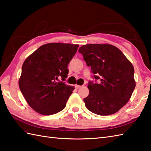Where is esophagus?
<instances>
[{"label": "esophagus", "instance_id": "obj_1", "mask_svg": "<svg viewBox=\"0 0 151 151\" xmlns=\"http://www.w3.org/2000/svg\"><path fill=\"white\" fill-rule=\"evenodd\" d=\"M82 88V86H79V85H75V88L76 89H79Z\"/></svg>", "mask_w": 151, "mask_h": 151}]
</instances>
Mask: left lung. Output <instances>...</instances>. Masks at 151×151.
I'll list each match as a JSON object with an SVG mask.
<instances>
[{
  "instance_id": "1",
  "label": "left lung",
  "mask_w": 151,
  "mask_h": 151,
  "mask_svg": "<svg viewBox=\"0 0 151 151\" xmlns=\"http://www.w3.org/2000/svg\"><path fill=\"white\" fill-rule=\"evenodd\" d=\"M96 80L89 82L86 107L99 115L116 113L126 104L136 87L134 69L124 54L110 44H88L78 50Z\"/></svg>"
}]
</instances>
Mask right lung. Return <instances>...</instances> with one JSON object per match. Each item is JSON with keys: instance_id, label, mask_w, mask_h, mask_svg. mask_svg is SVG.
Here are the masks:
<instances>
[{"instance_id": "add662e5", "label": "right lung", "mask_w": 151, "mask_h": 151, "mask_svg": "<svg viewBox=\"0 0 151 151\" xmlns=\"http://www.w3.org/2000/svg\"><path fill=\"white\" fill-rule=\"evenodd\" d=\"M79 45L50 43L35 50L22 66L19 86L28 105L38 114L50 115L66 106L74 86L59 81L67 77L70 61Z\"/></svg>"}]
</instances>
